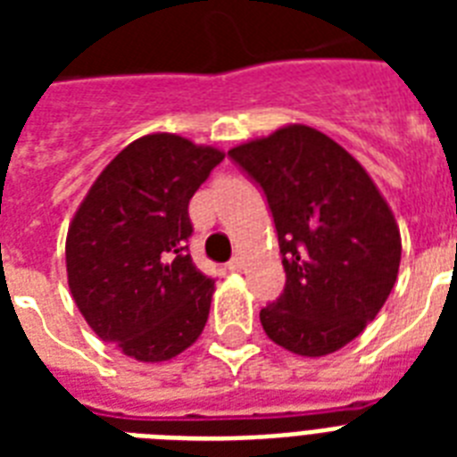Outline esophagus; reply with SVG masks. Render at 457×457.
I'll use <instances>...</instances> for the list:
<instances>
[{
    "instance_id": "esophagus-1",
    "label": "esophagus",
    "mask_w": 457,
    "mask_h": 457,
    "mask_svg": "<svg viewBox=\"0 0 457 457\" xmlns=\"http://www.w3.org/2000/svg\"><path fill=\"white\" fill-rule=\"evenodd\" d=\"M228 270L229 272H242L244 270V261L242 258H232L228 263Z\"/></svg>"
}]
</instances>
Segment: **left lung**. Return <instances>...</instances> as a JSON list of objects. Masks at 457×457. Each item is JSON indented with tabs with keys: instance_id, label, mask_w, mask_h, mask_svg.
Instances as JSON below:
<instances>
[{
	"instance_id": "left-lung-1",
	"label": "left lung",
	"mask_w": 457,
	"mask_h": 457,
	"mask_svg": "<svg viewBox=\"0 0 457 457\" xmlns=\"http://www.w3.org/2000/svg\"><path fill=\"white\" fill-rule=\"evenodd\" d=\"M263 187L287 272L261 311L278 346L320 358L353 341L396 285L401 232L368 170L325 132L285 125L229 149Z\"/></svg>"
}]
</instances>
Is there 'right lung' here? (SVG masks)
Wrapping results in <instances>:
<instances>
[{"instance_id": "right-lung-1", "label": "right lung", "mask_w": 457, "mask_h": 457, "mask_svg": "<svg viewBox=\"0 0 457 457\" xmlns=\"http://www.w3.org/2000/svg\"><path fill=\"white\" fill-rule=\"evenodd\" d=\"M222 158L172 132L145 135L99 172L68 225L75 305L135 361H170L206 327L215 282L187 253V206Z\"/></svg>"}]
</instances>
